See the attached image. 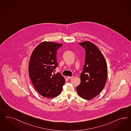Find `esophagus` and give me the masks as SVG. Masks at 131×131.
Returning a JSON list of instances; mask_svg holds the SVG:
<instances>
[{"mask_svg": "<svg viewBox=\"0 0 131 131\" xmlns=\"http://www.w3.org/2000/svg\"><path fill=\"white\" fill-rule=\"evenodd\" d=\"M73 77V76H72V77H69V76H68V77H67V78H68V79L69 80V79H72Z\"/></svg>", "mask_w": 131, "mask_h": 131, "instance_id": "obj_1", "label": "esophagus"}]
</instances>
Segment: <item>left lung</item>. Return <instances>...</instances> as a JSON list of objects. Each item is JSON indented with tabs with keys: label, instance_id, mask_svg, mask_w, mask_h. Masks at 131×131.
Here are the masks:
<instances>
[{
	"label": "left lung",
	"instance_id": "left-lung-1",
	"mask_svg": "<svg viewBox=\"0 0 131 131\" xmlns=\"http://www.w3.org/2000/svg\"><path fill=\"white\" fill-rule=\"evenodd\" d=\"M85 50L86 57L80 83L76 90L79 95L86 100L96 96L104 89L107 77V67L101 52L89 41L79 43Z\"/></svg>",
	"mask_w": 131,
	"mask_h": 131
}]
</instances>
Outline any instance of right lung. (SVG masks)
<instances>
[{
  "instance_id": "1",
  "label": "right lung",
  "mask_w": 131,
  "mask_h": 131,
  "mask_svg": "<svg viewBox=\"0 0 131 131\" xmlns=\"http://www.w3.org/2000/svg\"><path fill=\"white\" fill-rule=\"evenodd\" d=\"M62 45L44 41L36 47L31 55L28 66L30 78L36 91L43 97L57 96L65 83L60 73H53L57 67L56 52Z\"/></svg>"
}]
</instances>
